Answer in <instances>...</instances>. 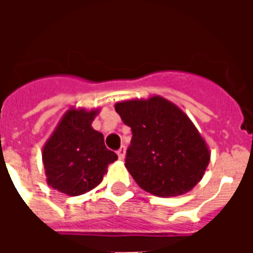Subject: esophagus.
Wrapping results in <instances>:
<instances>
[{
	"instance_id": "obj_1",
	"label": "esophagus",
	"mask_w": 253,
	"mask_h": 253,
	"mask_svg": "<svg viewBox=\"0 0 253 253\" xmlns=\"http://www.w3.org/2000/svg\"><path fill=\"white\" fill-rule=\"evenodd\" d=\"M116 153H118V157H119V159L123 160L125 159V156H126V148H125V146H122V148L119 149Z\"/></svg>"
}]
</instances>
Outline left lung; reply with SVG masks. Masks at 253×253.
Listing matches in <instances>:
<instances>
[{
	"label": "left lung",
	"instance_id": "1",
	"mask_svg": "<svg viewBox=\"0 0 253 253\" xmlns=\"http://www.w3.org/2000/svg\"><path fill=\"white\" fill-rule=\"evenodd\" d=\"M116 112L131 128L126 168L142 190L157 196H177L203 177L210 153L188 116L168 100L116 103Z\"/></svg>",
	"mask_w": 253,
	"mask_h": 253
}]
</instances>
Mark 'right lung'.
<instances>
[{"instance_id":"add662e5","label":"right lung","mask_w":253,"mask_h":253,"mask_svg":"<svg viewBox=\"0 0 253 253\" xmlns=\"http://www.w3.org/2000/svg\"><path fill=\"white\" fill-rule=\"evenodd\" d=\"M97 111L69 110L43 149L47 183L70 196L83 195L99 184L107 167L118 160L92 128Z\"/></svg>"}]
</instances>
